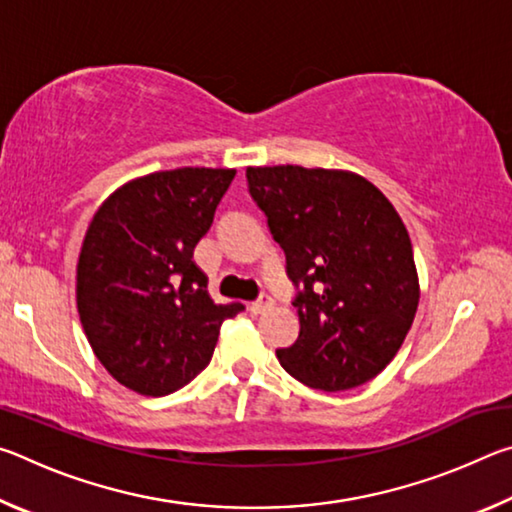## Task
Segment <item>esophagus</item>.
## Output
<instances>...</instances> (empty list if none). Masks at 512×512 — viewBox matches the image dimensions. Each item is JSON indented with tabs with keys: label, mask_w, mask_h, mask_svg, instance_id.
I'll list each match as a JSON object with an SVG mask.
<instances>
[{
	"label": "esophagus",
	"mask_w": 512,
	"mask_h": 512,
	"mask_svg": "<svg viewBox=\"0 0 512 512\" xmlns=\"http://www.w3.org/2000/svg\"><path fill=\"white\" fill-rule=\"evenodd\" d=\"M268 307H273V298L266 296V293H262V296H259L255 302H250V305H248V309L253 311V314H262V311H266Z\"/></svg>",
	"instance_id": "1"
}]
</instances>
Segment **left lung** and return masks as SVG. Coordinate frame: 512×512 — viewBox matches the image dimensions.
<instances>
[{
	"label": "left lung",
	"instance_id": "left-lung-1",
	"mask_svg": "<svg viewBox=\"0 0 512 512\" xmlns=\"http://www.w3.org/2000/svg\"><path fill=\"white\" fill-rule=\"evenodd\" d=\"M248 192L287 255L300 334L282 368L320 391L375 379L409 334L420 302L413 248L391 201L352 171L248 167Z\"/></svg>",
	"mask_w": 512,
	"mask_h": 512
}]
</instances>
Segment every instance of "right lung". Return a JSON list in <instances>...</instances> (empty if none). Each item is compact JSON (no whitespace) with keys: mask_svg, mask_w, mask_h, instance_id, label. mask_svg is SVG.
Here are the masks:
<instances>
[{"mask_svg":"<svg viewBox=\"0 0 512 512\" xmlns=\"http://www.w3.org/2000/svg\"><path fill=\"white\" fill-rule=\"evenodd\" d=\"M235 169L183 167L112 192L85 232L76 307L97 359L121 386L149 397L189 384L210 363L223 320L194 248L210 230Z\"/></svg>","mask_w":512,"mask_h":512,"instance_id":"1","label":"right lung"}]
</instances>
